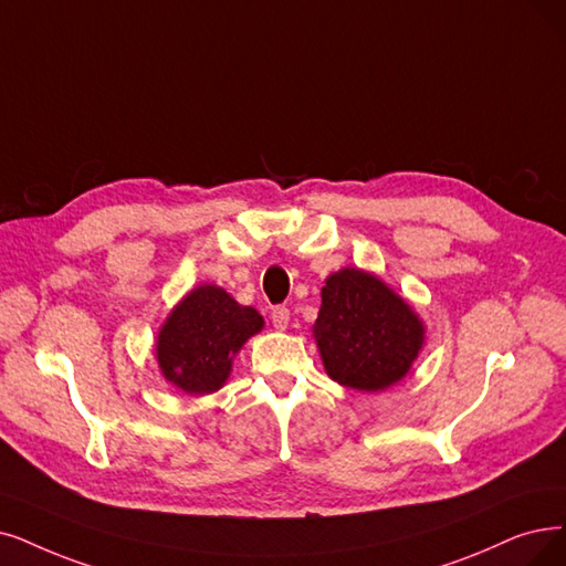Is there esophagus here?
Listing matches in <instances>:
<instances>
[{
	"label": "esophagus",
	"instance_id": "esophagus-1",
	"mask_svg": "<svg viewBox=\"0 0 566 566\" xmlns=\"http://www.w3.org/2000/svg\"><path fill=\"white\" fill-rule=\"evenodd\" d=\"M271 323H274V327H276L279 332H285L287 325H290V308L276 306L274 311H271Z\"/></svg>",
	"mask_w": 566,
	"mask_h": 566
}]
</instances>
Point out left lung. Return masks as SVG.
<instances>
[{
  "mask_svg": "<svg viewBox=\"0 0 566 566\" xmlns=\"http://www.w3.org/2000/svg\"><path fill=\"white\" fill-rule=\"evenodd\" d=\"M321 297L313 338L332 380L380 392L406 378L424 346V323L409 302L357 266L329 274Z\"/></svg>",
  "mask_w": 566,
  "mask_h": 566,
  "instance_id": "1",
  "label": "left lung"
}]
</instances>
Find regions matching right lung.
<instances>
[{"mask_svg":"<svg viewBox=\"0 0 566 566\" xmlns=\"http://www.w3.org/2000/svg\"><path fill=\"white\" fill-rule=\"evenodd\" d=\"M264 318L213 283L192 287L167 315L155 338V359L167 382L190 397L228 382L237 353L262 332Z\"/></svg>","mask_w":566,"mask_h":566,"instance_id":"1","label":"right lung"}]
</instances>
